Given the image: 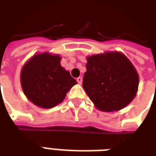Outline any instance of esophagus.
<instances>
[{
  "instance_id": "34e87169",
  "label": "esophagus",
  "mask_w": 156,
  "mask_h": 156,
  "mask_svg": "<svg viewBox=\"0 0 156 156\" xmlns=\"http://www.w3.org/2000/svg\"><path fill=\"white\" fill-rule=\"evenodd\" d=\"M77 82H78V83H79V84H82V83H83V78H82V77H78V78H77Z\"/></svg>"
}]
</instances>
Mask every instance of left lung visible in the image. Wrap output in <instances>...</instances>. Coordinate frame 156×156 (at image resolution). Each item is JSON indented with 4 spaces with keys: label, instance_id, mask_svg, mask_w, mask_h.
I'll return each instance as SVG.
<instances>
[{
    "label": "left lung",
    "instance_id": "obj_1",
    "mask_svg": "<svg viewBox=\"0 0 156 156\" xmlns=\"http://www.w3.org/2000/svg\"><path fill=\"white\" fill-rule=\"evenodd\" d=\"M83 87L96 108L118 111L135 97L138 75L131 62L119 52L87 57Z\"/></svg>",
    "mask_w": 156,
    "mask_h": 156
}]
</instances>
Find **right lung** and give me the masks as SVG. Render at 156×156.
Segmentation results:
<instances>
[{"label": "right lung", "instance_id": "right-lung-1", "mask_svg": "<svg viewBox=\"0 0 156 156\" xmlns=\"http://www.w3.org/2000/svg\"><path fill=\"white\" fill-rule=\"evenodd\" d=\"M58 55L34 56L23 68L21 84L26 96L33 104L51 108L61 103L76 80L61 67Z\"/></svg>", "mask_w": 156, "mask_h": 156}]
</instances>
